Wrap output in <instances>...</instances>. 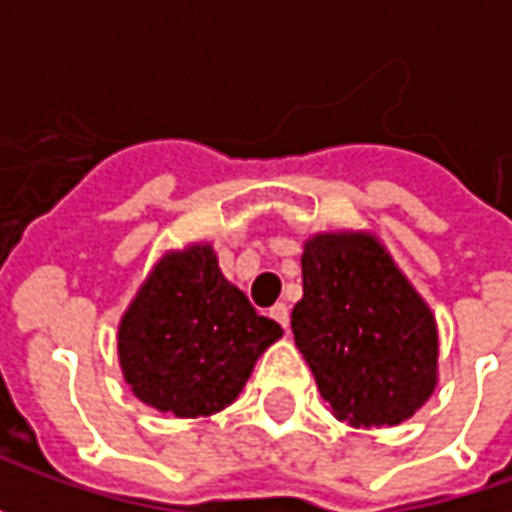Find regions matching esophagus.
I'll return each mask as SVG.
<instances>
[{
	"instance_id": "1",
	"label": "esophagus",
	"mask_w": 512,
	"mask_h": 512,
	"mask_svg": "<svg viewBox=\"0 0 512 512\" xmlns=\"http://www.w3.org/2000/svg\"><path fill=\"white\" fill-rule=\"evenodd\" d=\"M271 318H274V321H277L279 326H282V329H288L290 312H288V307L282 304V301H279V304H274V307H271Z\"/></svg>"
}]
</instances>
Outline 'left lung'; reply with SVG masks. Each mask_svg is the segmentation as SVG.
<instances>
[{
    "instance_id": "obj_1",
    "label": "left lung",
    "mask_w": 512,
    "mask_h": 512,
    "mask_svg": "<svg viewBox=\"0 0 512 512\" xmlns=\"http://www.w3.org/2000/svg\"><path fill=\"white\" fill-rule=\"evenodd\" d=\"M301 285L290 326L334 417L354 428L414 417L439 384V329L384 241L367 230L310 235Z\"/></svg>"
}]
</instances>
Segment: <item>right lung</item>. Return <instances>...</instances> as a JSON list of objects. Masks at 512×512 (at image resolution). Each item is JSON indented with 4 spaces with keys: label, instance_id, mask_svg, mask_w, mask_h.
Wrapping results in <instances>:
<instances>
[{
    "label": "right lung",
    "instance_id": "add662e5",
    "mask_svg": "<svg viewBox=\"0 0 512 512\" xmlns=\"http://www.w3.org/2000/svg\"><path fill=\"white\" fill-rule=\"evenodd\" d=\"M279 337L282 326L257 315L200 241L169 249L150 268L117 326V359L145 406L211 417L241 395Z\"/></svg>",
    "mask_w": 512,
    "mask_h": 512
}]
</instances>
